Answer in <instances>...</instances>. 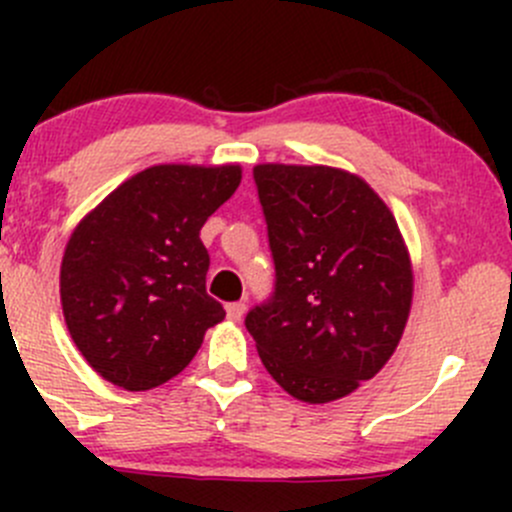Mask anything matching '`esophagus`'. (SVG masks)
<instances>
[{
    "label": "esophagus",
    "mask_w": 512,
    "mask_h": 512,
    "mask_svg": "<svg viewBox=\"0 0 512 512\" xmlns=\"http://www.w3.org/2000/svg\"><path fill=\"white\" fill-rule=\"evenodd\" d=\"M225 312H227V319H230V322H240V319L245 317V304L232 302V304H227Z\"/></svg>",
    "instance_id": "34e87169"
}]
</instances>
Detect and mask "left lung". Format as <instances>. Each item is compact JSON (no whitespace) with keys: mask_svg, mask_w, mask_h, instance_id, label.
<instances>
[{"mask_svg":"<svg viewBox=\"0 0 512 512\" xmlns=\"http://www.w3.org/2000/svg\"><path fill=\"white\" fill-rule=\"evenodd\" d=\"M267 220L275 292L245 317L257 354L289 396L327 404L391 359L414 297L396 218L359 175L329 165L252 170Z\"/></svg>","mask_w":512,"mask_h":512,"instance_id":"8db88e82","label":"left lung"}]
</instances>
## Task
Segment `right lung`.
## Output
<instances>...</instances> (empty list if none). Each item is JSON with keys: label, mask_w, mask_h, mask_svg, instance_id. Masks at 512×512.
<instances>
[{"label": "right lung", "mask_w": 512, "mask_h": 512, "mask_svg": "<svg viewBox=\"0 0 512 512\" xmlns=\"http://www.w3.org/2000/svg\"><path fill=\"white\" fill-rule=\"evenodd\" d=\"M242 168L165 163L101 200L66 242L61 309L91 369L148 391L193 361L223 304L205 292V220L230 200Z\"/></svg>", "instance_id": "right-lung-1"}]
</instances>
